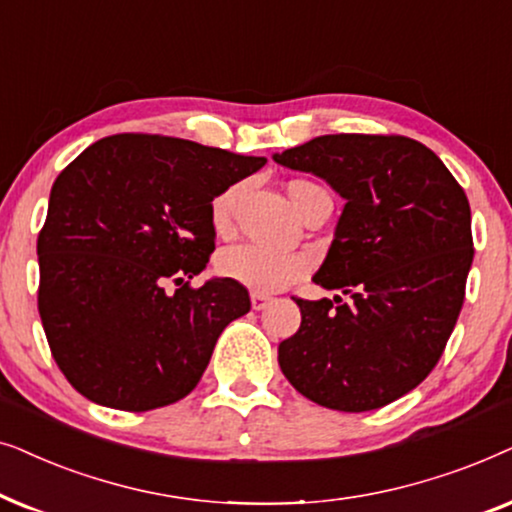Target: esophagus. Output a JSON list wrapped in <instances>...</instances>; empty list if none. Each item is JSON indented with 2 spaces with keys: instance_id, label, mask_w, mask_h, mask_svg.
<instances>
[{
  "instance_id": "1",
  "label": "esophagus",
  "mask_w": 512,
  "mask_h": 512,
  "mask_svg": "<svg viewBox=\"0 0 512 512\" xmlns=\"http://www.w3.org/2000/svg\"><path fill=\"white\" fill-rule=\"evenodd\" d=\"M269 302H271V297L264 295V292H252V295H250V304H252V309H255V311H262Z\"/></svg>"
}]
</instances>
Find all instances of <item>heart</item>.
<instances>
[{
  "label": "heart",
  "instance_id": "heart-1",
  "mask_svg": "<svg viewBox=\"0 0 512 512\" xmlns=\"http://www.w3.org/2000/svg\"><path fill=\"white\" fill-rule=\"evenodd\" d=\"M316 187L311 182H292L290 185V196L292 203L297 206L299 194L304 189ZM238 194H241V187L231 185L222 189L220 194L210 201V227H213L215 234H229L231 224H234V210ZM309 269V260L304 255H295V252H278L269 250L264 245L255 243H243L234 245V248H227L220 252L217 257V271L229 281L241 283L243 288H250L255 292H276L297 281L299 276L306 274Z\"/></svg>",
  "mask_w": 512,
  "mask_h": 512
}]
</instances>
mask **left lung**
<instances>
[{
    "instance_id": "1",
    "label": "left lung",
    "mask_w": 512,
    "mask_h": 512,
    "mask_svg": "<svg viewBox=\"0 0 512 512\" xmlns=\"http://www.w3.org/2000/svg\"><path fill=\"white\" fill-rule=\"evenodd\" d=\"M274 161L346 201L313 283L349 295L292 297L302 325L278 344V365L313 403L379 410L431 374L459 318L473 264L466 194L405 135H320Z\"/></svg>"
}]
</instances>
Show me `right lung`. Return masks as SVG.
Listing matches in <instances>:
<instances>
[{
    "label": "right lung",
    "mask_w": 512,
    "mask_h": 512,
    "mask_svg": "<svg viewBox=\"0 0 512 512\" xmlns=\"http://www.w3.org/2000/svg\"><path fill=\"white\" fill-rule=\"evenodd\" d=\"M264 163L121 133L93 142L56 177L37 238V302L53 360L84 398L147 412L194 391L217 337L250 311L241 283L187 281L215 250L210 201Z\"/></svg>",
    "instance_id": "add662e5"
}]
</instances>
